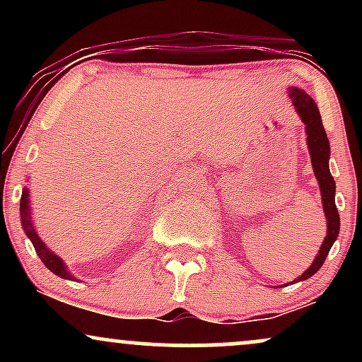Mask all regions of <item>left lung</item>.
<instances>
[{
	"instance_id": "obj_1",
	"label": "left lung",
	"mask_w": 362,
	"mask_h": 362,
	"mask_svg": "<svg viewBox=\"0 0 362 362\" xmlns=\"http://www.w3.org/2000/svg\"><path fill=\"white\" fill-rule=\"evenodd\" d=\"M289 98L293 100L294 109H296L298 115H300L303 124L306 129V144L310 149V158H311V167H313L315 177H317L320 192H322V204H323V213H325L327 219V236L323 240L322 247L315 257V260L311 262V265L301 274L298 279L293 281L300 282L306 281L313 274L318 272V269L322 267L323 262H325L328 252H330L332 245L335 243L339 236L340 230V218L337 206H335V180L332 177L330 168H328V160H330V143H328L327 132L323 129L322 117H320V110L315 103L313 98L306 93L305 90L296 88V86H291L289 88ZM288 286V284H282Z\"/></svg>"
}]
</instances>
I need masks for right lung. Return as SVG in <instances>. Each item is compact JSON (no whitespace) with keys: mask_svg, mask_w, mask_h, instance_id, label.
<instances>
[{"mask_svg":"<svg viewBox=\"0 0 362 362\" xmlns=\"http://www.w3.org/2000/svg\"><path fill=\"white\" fill-rule=\"evenodd\" d=\"M20 219H22V228H23L25 235L30 238V242H32V245H34L37 255H39L40 260L44 262L45 267H47L51 272L56 274V276L62 277V279L78 281L76 277H74V274L68 269V265L64 264V260H62L59 255H56V252H52L51 248L45 245L44 240L40 238L39 233H37L34 221H32L30 190H28V187H23V190H22V199H20Z\"/></svg>","mask_w":362,"mask_h":362,"instance_id":"1","label":"right lung"}]
</instances>
